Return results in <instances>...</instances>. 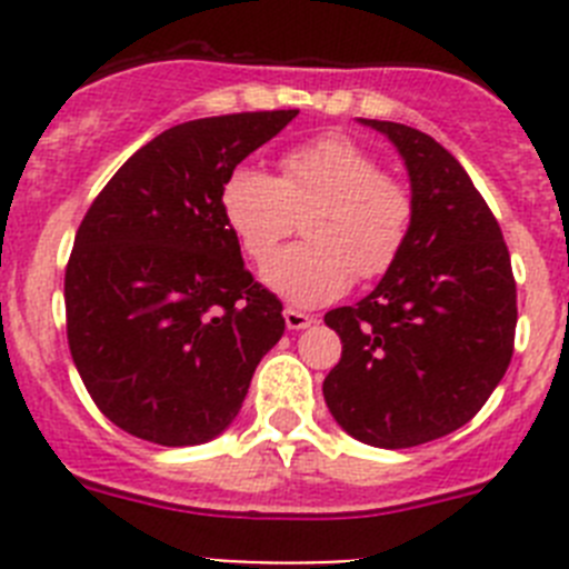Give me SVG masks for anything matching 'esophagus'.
Here are the masks:
<instances>
[{
  "label": "esophagus",
  "mask_w": 569,
  "mask_h": 569,
  "mask_svg": "<svg viewBox=\"0 0 569 569\" xmlns=\"http://www.w3.org/2000/svg\"><path fill=\"white\" fill-rule=\"evenodd\" d=\"M284 325H288V330H305L313 325V316L310 313H301V310L296 308H284Z\"/></svg>",
  "instance_id": "obj_1"
}]
</instances>
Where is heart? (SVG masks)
Listing matches in <instances>:
<instances>
[{
    "instance_id": "1",
    "label": "heart",
    "mask_w": 569,
    "mask_h": 569,
    "mask_svg": "<svg viewBox=\"0 0 569 569\" xmlns=\"http://www.w3.org/2000/svg\"><path fill=\"white\" fill-rule=\"evenodd\" d=\"M273 179L236 164L219 188V210L250 261H267L289 234L295 213L308 242L270 258L261 281L299 308H319L350 290L353 279H379L407 244L413 204L399 182L381 173L370 150L347 136H319L281 156Z\"/></svg>"
}]
</instances>
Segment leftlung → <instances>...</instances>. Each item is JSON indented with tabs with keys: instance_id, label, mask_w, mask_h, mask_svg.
Segmentation results:
<instances>
[{
	"instance_id": "obj_1",
	"label": "left lung",
	"mask_w": 569,
	"mask_h": 569,
	"mask_svg": "<svg viewBox=\"0 0 569 569\" xmlns=\"http://www.w3.org/2000/svg\"><path fill=\"white\" fill-rule=\"evenodd\" d=\"M399 150L413 222L399 261L365 299L325 316L341 359L321 385L345 433L385 450L453 433L507 373L516 281L496 216L433 136L359 119Z\"/></svg>"
}]
</instances>
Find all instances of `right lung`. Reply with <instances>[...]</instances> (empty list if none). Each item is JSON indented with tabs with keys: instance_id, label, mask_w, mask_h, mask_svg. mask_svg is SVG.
Returning a JSON list of instances; mask_svg holds the SVG:
<instances>
[{
	"instance_id": "obj_1",
	"label": "right lung",
	"mask_w": 569,
	"mask_h": 569,
	"mask_svg": "<svg viewBox=\"0 0 569 569\" xmlns=\"http://www.w3.org/2000/svg\"><path fill=\"white\" fill-rule=\"evenodd\" d=\"M296 113L176 124L84 213L64 273L68 345L90 399L124 433L164 447L216 439L284 333L281 301L244 270L219 188Z\"/></svg>"
}]
</instances>
